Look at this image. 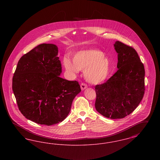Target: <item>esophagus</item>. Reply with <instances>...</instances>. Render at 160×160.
Returning a JSON list of instances; mask_svg holds the SVG:
<instances>
[{"instance_id": "1", "label": "esophagus", "mask_w": 160, "mask_h": 160, "mask_svg": "<svg viewBox=\"0 0 160 160\" xmlns=\"http://www.w3.org/2000/svg\"><path fill=\"white\" fill-rule=\"evenodd\" d=\"M80 87H81V89L82 91H83L85 89H86L88 88V86L86 84L82 83L81 84V85H80Z\"/></svg>"}]
</instances>
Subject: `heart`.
Segmentation results:
<instances>
[{
	"instance_id": "obj_1",
	"label": "heart",
	"mask_w": 160,
	"mask_h": 160,
	"mask_svg": "<svg viewBox=\"0 0 160 160\" xmlns=\"http://www.w3.org/2000/svg\"><path fill=\"white\" fill-rule=\"evenodd\" d=\"M63 65L67 71L72 75L77 74L80 70L83 71L86 80L95 84L105 81L111 72L108 59L102 51L97 49L80 51L74 56L73 62L65 58Z\"/></svg>"
}]
</instances>
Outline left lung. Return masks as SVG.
<instances>
[{"instance_id":"8db88e82","label":"left lung","mask_w":160,"mask_h":160,"mask_svg":"<svg viewBox=\"0 0 160 160\" xmlns=\"http://www.w3.org/2000/svg\"><path fill=\"white\" fill-rule=\"evenodd\" d=\"M118 70L106 82L95 86L97 111L110 119H122L138 106L145 93L144 65L132 47L116 41Z\"/></svg>"}]
</instances>
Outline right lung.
Listing matches in <instances>:
<instances>
[{"label":"right lung","mask_w":160,"mask_h":160,"mask_svg":"<svg viewBox=\"0 0 160 160\" xmlns=\"http://www.w3.org/2000/svg\"><path fill=\"white\" fill-rule=\"evenodd\" d=\"M58 47L38 45L24 54L12 78V91L19 110L29 120L52 125L68 115L72 102L81 92L77 81L60 77Z\"/></svg>","instance_id":"1"}]
</instances>
